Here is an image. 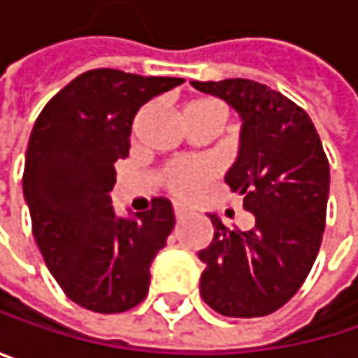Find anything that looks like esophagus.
Wrapping results in <instances>:
<instances>
[{
    "label": "esophagus",
    "instance_id": "obj_1",
    "mask_svg": "<svg viewBox=\"0 0 358 358\" xmlns=\"http://www.w3.org/2000/svg\"><path fill=\"white\" fill-rule=\"evenodd\" d=\"M174 215H176V220H182V217H186V215H188V207H182V205H174Z\"/></svg>",
    "mask_w": 358,
    "mask_h": 358
}]
</instances>
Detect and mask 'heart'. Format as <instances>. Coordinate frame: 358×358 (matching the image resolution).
I'll return each mask as SVG.
<instances>
[{
  "mask_svg": "<svg viewBox=\"0 0 358 358\" xmlns=\"http://www.w3.org/2000/svg\"><path fill=\"white\" fill-rule=\"evenodd\" d=\"M186 122L196 124V122H215L222 124L226 120V108L217 99H196L188 103L184 109ZM213 166L209 162H172L166 172H164V182L168 190L178 196V199H192L209 180L213 178Z\"/></svg>",
  "mask_w": 358,
  "mask_h": 358,
  "instance_id": "1",
  "label": "heart"
}]
</instances>
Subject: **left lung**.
Wrapping results in <instances>:
<instances>
[{"label":"left lung","mask_w":358,"mask_h":358,"mask_svg":"<svg viewBox=\"0 0 358 358\" xmlns=\"http://www.w3.org/2000/svg\"><path fill=\"white\" fill-rule=\"evenodd\" d=\"M190 85L224 99L243 120L226 184L255 215V226L243 232L209 213L213 241L199 250L201 296L226 317H263L299 292L322 247L329 194L322 138L305 109L261 83Z\"/></svg>","instance_id":"obj_1"}]
</instances>
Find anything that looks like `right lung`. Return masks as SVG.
I'll return each instance as SVG.
<instances>
[{
	"instance_id": "1",
	"label": "right lung",
	"mask_w": 358,
	"mask_h": 358,
	"mask_svg": "<svg viewBox=\"0 0 358 358\" xmlns=\"http://www.w3.org/2000/svg\"><path fill=\"white\" fill-rule=\"evenodd\" d=\"M182 83L89 70L33 126L22 190L36 247L66 296L89 311L122 313L149 292V267L174 228V209L159 196L147 211L115 217L113 164L128 155L136 111Z\"/></svg>"
}]
</instances>
